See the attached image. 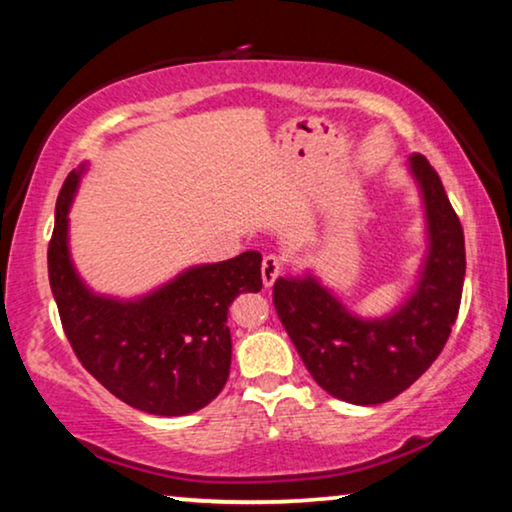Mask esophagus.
Returning a JSON list of instances; mask_svg holds the SVG:
<instances>
[{
	"mask_svg": "<svg viewBox=\"0 0 512 512\" xmlns=\"http://www.w3.org/2000/svg\"><path fill=\"white\" fill-rule=\"evenodd\" d=\"M281 271H283V260H281V257H276V255L264 257V262H262V283H264V288H271V285L276 283V278L281 276Z\"/></svg>",
	"mask_w": 512,
	"mask_h": 512,
	"instance_id": "esophagus-1",
	"label": "esophagus"
}]
</instances>
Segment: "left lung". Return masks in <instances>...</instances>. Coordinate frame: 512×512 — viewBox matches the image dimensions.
<instances>
[{
    "mask_svg": "<svg viewBox=\"0 0 512 512\" xmlns=\"http://www.w3.org/2000/svg\"><path fill=\"white\" fill-rule=\"evenodd\" d=\"M424 208L426 250L417 278L384 316H360L311 271L281 276L274 306L316 384L351 405H381L440 356L459 313L466 248L440 177L421 154L407 161Z\"/></svg>",
    "mask_w": 512,
    "mask_h": 512,
    "instance_id": "obj_1",
    "label": "left lung"
}]
</instances>
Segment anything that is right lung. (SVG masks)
Here are the masks:
<instances>
[{
  "label": "right lung",
  "mask_w": 512,
  "mask_h": 512,
  "mask_svg": "<svg viewBox=\"0 0 512 512\" xmlns=\"http://www.w3.org/2000/svg\"><path fill=\"white\" fill-rule=\"evenodd\" d=\"M88 163L67 175L49 243V281L65 335L81 365L126 405L185 417L215 400L229 379V306L262 290V255L194 264L145 295L88 288L70 252V208Z\"/></svg>",
  "instance_id": "1"
}]
</instances>
